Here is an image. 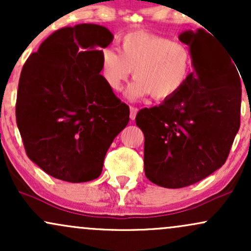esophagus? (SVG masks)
<instances>
[{
    "instance_id": "34e87169",
    "label": "esophagus",
    "mask_w": 251,
    "mask_h": 251,
    "mask_svg": "<svg viewBox=\"0 0 251 251\" xmlns=\"http://www.w3.org/2000/svg\"><path fill=\"white\" fill-rule=\"evenodd\" d=\"M138 113V109L135 107H129V118H131V120H134L135 119V116H137Z\"/></svg>"
}]
</instances>
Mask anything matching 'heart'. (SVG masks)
Instances as JSON below:
<instances>
[{
  "instance_id": "heart-1",
  "label": "heart",
  "mask_w": 251,
  "mask_h": 251,
  "mask_svg": "<svg viewBox=\"0 0 251 251\" xmlns=\"http://www.w3.org/2000/svg\"><path fill=\"white\" fill-rule=\"evenodd\" d=\"M120 53L105 48L101 53V76L109 89L120 92L133 72L135 81L126 96L129 100L150 96L164 101L177 96L191 72L189 48L169 37L133 31L120 40Z\"/></svg>"
}]
</instances>
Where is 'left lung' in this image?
<instances>
[{
  "instance_id": "left-lung-1",
  "label": "left lung",
  "mask_w": 251,
  "mask_h": 251,
  "mask_svg": "<svg viewBox=\"0 0 251 251\" xmlns=\"http://www.w3.org/2000/svg\"><path fill=\"white\" fill-rule=\"evenodd\" d=\"M179 40L191 53L188 82L172 99L135 117L145 137L146 177L169 189L189 186L220 169L241 123V73L234 59L203 29L183 31Z\"/></svg>"
}]
</instances>
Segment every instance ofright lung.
<instances>
[{
    "label": "right lung",
    "instance_id": "1",
    "mask_svg": "<svg viewBox=\"0 0 251 251\" xmlns=\"http://www.w3.org/2000/svg\"><path fill=\"white\" fill-rule=\"evenodd\" d=\"M113 37L99 25L61 28L22 68L17 127L29 159L51 177L96 179L109 146L128 124V106L100 74L101 50Z\"/></svg>",
    "mask_w": 251,
    "mask_h": 251
}]
</instances>
